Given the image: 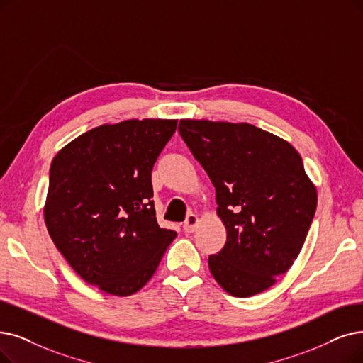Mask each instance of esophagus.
Segmentation results:
<instances>
[{
	"instance_id": "esophagus-1",
	"label": "esophagus",
	"mask_w": 363,
	"mask_h": 363,
	"mask_svg": "<svg viewBox=\"0 0 363 363\" xmlns=\"http://www.w3.org/2000/svg\"><path fill=\"white\" fill-rule=\"evenodd\" d=\"M198 222H199V217L196 214H189V216H187L186 222L183 223L184 232H194L196 225H198Z\"/></svg>"
}]
</instances>
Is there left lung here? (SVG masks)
<instances>
[{
	"label": "left lung",
	"mask_w": 363,
	"mask_h": 363,
	"mask_svg": "<svg viewBox=\"0 0 363 363\" xmlns=\"http://www.w3.org/2000/svg\"><path fill=\"white\" fill-rule=\"evenodd\" d=\"M179 133L216 187L226 226L208 256L216 281L247 298L271 287L298 257L317 206L299 153L249 123L180 121Z\"/></svg>",
	"instance_id": "obj_1"
}]
</instances>
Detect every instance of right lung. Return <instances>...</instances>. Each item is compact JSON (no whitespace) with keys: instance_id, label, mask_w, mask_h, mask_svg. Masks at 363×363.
Wrapping results in <instances>:
<instances>
[{"instance_id":"add662e5","label":"right lung","mask_w":363,"mask_h":363,"mask_svg":"<svg viewBox=\"0 0 363 363\" xmlns=\"http://www.w3.org/2000/svg\"><path fill=\"white\" fill-rule=\"evenodd\" d=\"M177 121L103 125L72 140L49 171L46 226L80 277L129 296L146 284L177 232L157 225L152 169Z\"/></svg>"}]
</instances>
